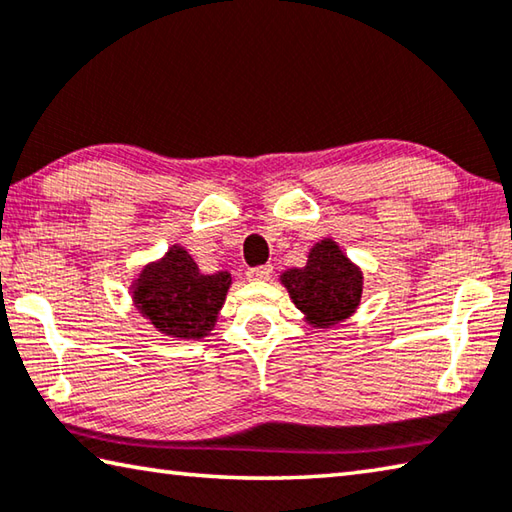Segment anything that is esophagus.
<instances>
[{"instance_id":"esophagus-1","label":"esophagus","mask_w":512,"mask_h":512,"mask_svg":"<svg viewBox=\"0 0 512 512\" xmlns=\"http://www.w3.org/2000/svg\"><path fill=\"white\" fill-rule=\"evenodd\" d=\"M246 275H248V280H253V282H268V280H271V275H273V266L264 264V266L250 268Z\"/></svg>"}]
</instances>
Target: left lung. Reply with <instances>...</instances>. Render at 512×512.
<instances>
[{
  "label": "left lung",
  "instance_id": "obj_1",
  "mask_svg": "<svg viewBox=\"0 0 512 512\" xmlns=\"http://www.w3.org/2000/svg\"><path fill=\"white\" fill-rule=\"evenodd\" d=\"M280 282L315 329H331L351 318L360 306L362 271L345 255L338 241L320 239L302 268H288Z\"/></svg>",
  "mask_w": 512,
  "mask_h": 512
}]
</instances>
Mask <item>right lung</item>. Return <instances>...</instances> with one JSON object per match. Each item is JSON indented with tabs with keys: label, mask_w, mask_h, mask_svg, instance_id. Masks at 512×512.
Wrapping results in <instances>:
<instances>
[{
	"label": "right lung",
	"mask_w": 512,
	"mask_h": 512,
	"mask_svg": "<svg viewBox=\"0 0 512 512\" xmlns=\"http://www.w3.org/2000/svg\"><path fill=\"white\" fill-rule=\"evenodd\" d=\"M232 275H203L183 246L174 244L156 262L145 264L129 286L136 311L174 340H201L215 329Z\"/></svg>",
	"instance_id": "right-lung-1"
}]
</instances>
